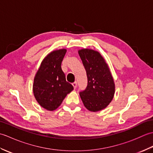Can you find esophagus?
<instances>
[{
    "label": "esophagus",
    "mask_w": 153,
    "mask_h": 153,
    "mask_svg": "<svg viewBox=\"0 0 153 153\" xmlns=\"http://www.w3.org/2000/svg\"><path fill=\"white\" fill-rule=\"evenodd\" d=\"M77 82H74V83H72V85H73V87H74V88L75 89H76V87H77Z\"/></svg>",
    "instance_id": "1"
}]
</instances>
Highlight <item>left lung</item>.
<instances>
[{
	"mask_svg": "<svg viewBox=\"0 0 153 153\" xmlns=\"http://www.w3.org/2000/svg\"><path fill=\"white\" fill-rule=\"evenodd\" d=\"M78 53L87 72V87L79 95L84 106L91 112L107 107L114 98L115 84L108 65L99 52L83 48Z\"/></svg>",
	"mask_w": 153,
	"mask_h": 153,
	"instance_id": "obj_1",
	"label": "left lung"
}]
</instances>
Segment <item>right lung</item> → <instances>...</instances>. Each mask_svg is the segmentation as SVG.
Returning a JSON list of instances; mask_svg holds the SVG:
<instances>
[{
    "label": "right lung",
    "instance_id": "add662e5",
    "mask_svg": "<svg viewBox=\"0 0 153 153\" xmlns=\"http://www.w3.org/2000/svg\"><path fill=\"white\" fill-rule=\"evenodd\" d=\"M66 49L52 51L45 57L34 77L33 92L41 106L53 111L73 91L74 87L66 82L61 64Z\"/></svg>",
    "mask_w": 153,
    "mask_h": 153
}]
</instances>
